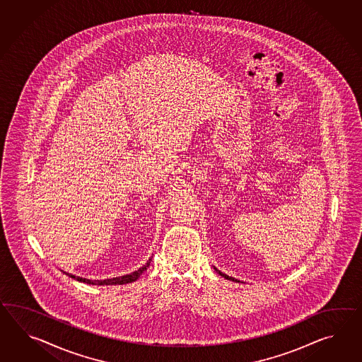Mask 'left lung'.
Returning a JSON list of instances; mask_svg holds the SVG:
<instances>
[{"label":"left lung","instance_id":"8db88e82","mask_svg":"<svg viewBox=\"0 0 362 362\" xmlns=\"http://www.w3.org/2000/svg\"><path fill=\"white\" fill-rule=\"evenodd\" d=\"M216 271H217V272H218V274H220L221 276H222V277H225V279H228V280H231V281H235V282L238 281V280H237V279H234V277H229V276H228V274H222V272H220V271H218V269H216Z\"/></svg>","mask_w":362,"mask_h":362}]
</instances>
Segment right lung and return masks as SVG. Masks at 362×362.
Listing matches in <instances>:
<instances>
[{
	"label": "right lung",
	"mask_w": 362,
	"mask_h": 362,
	"mask_svg": "<svg viewBox=\"0 0 362 362\" xmlns=\"http://www.w3.org/2000/svg\"><path fill=\"white\" fill-rule=\"evenodd\" d=\"M150 262H151V259H149V262L146 263V264L144 265L142 268L140 269H137V271H134L131 274H125V276H122V277H114V279H107V280H88V279H82V277H78V276H74V274H66V272H64L65 274H68L69 277L71 279H74V280H77V281L81 282H86V284H90V285H123V284H128V282L136 281L140 276H141L146 269H148V267L150 265Z\"/></svg>",
	"instance_id": "right-lung-1"
}]
</instances>
